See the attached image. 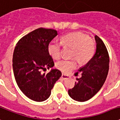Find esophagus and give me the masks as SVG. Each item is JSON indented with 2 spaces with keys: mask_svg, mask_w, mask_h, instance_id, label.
<instances>
[{
  "mask_svg": "<svg viewBox=\"0 0 120 120\" xmlns=\"http://www.w3.org/2000/svg\"><path fill=\"white\" fill-rule=\"evenodd\" d=\"M62 78L63 79H66L67 78H69V76L68 75H66V74H62Z\"/></svg>",
  "mask_w": 120,
  "mask_h": 120,
  "instance_id": "obj_1",
  "label": "esophagus"
}]
</instances>
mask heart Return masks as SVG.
<instances>
[{
    "instance_id": "1",
    "label": "heart",
    "mask_w": 120,
    "mask_h": 120,
    "mask_svg": "<svg viewBox=\"0 0 120 120\" xmlns=\"http://www.w3.org/2000/svg\"><path fill=\"white\" fill-rule=\"evenodd\" d=\"M61 44L64 46L73 48L72 56L75 57L80 64H86L92 59L95 51V43L94 40L90 39L87 35L81 32H74L63 36ZM49 55L56 60L59 59L62 55V47L58 42L51 41L48 47ZM58 69L64 73H69L77 67V60H62L56 64Z\"/></svg>"
}]
</instances>
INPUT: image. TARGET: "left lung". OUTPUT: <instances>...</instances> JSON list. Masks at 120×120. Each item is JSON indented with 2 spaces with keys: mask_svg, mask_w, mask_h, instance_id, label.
Returning a JSON list of instances; mask_svg holds the SVG:
<instances>
[{
  "mask_svg": "<svg viewBox=\"0 0 120 120\" xmlns=\"http://www.w3.org/2000/svg\"><path fill=\"white\" fill-rule=\"evenodd\" d=\"M95 39L97 44L95 55L78 70L81 72V77L76 79L78 81L75 82L74 88L68 91L69 96L78 102L92 98L103 86L109 71V56L107 48L97 35L95 36Z\"/></svg>",
  "mask_w": 120,
  "mask_h": 120,
  "instance_id": "left-lung-1",
  "label": "left lung"
}]
</instances>
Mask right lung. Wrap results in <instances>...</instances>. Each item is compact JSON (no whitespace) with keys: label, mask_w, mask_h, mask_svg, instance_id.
<instances>
[{"label":"right lung","mask_w":120,"mask_h":120,"mask_svg":"<svg viewBox=\"0 0 120 120\" xmlns=\"http://www.w3.org/2000/svg\"><path fill=\"white\" fill-rule=\"evenodd\" d=\"M57 35L55 30L38 28L20 39L15 47L13 57L15 79L21 91L32 101L48 99L55 83L62 76L56 69L46 74L41 72L55 65L48 47Z\"/></svg>","instance_id":"right-lung-1"}]
</instances>
